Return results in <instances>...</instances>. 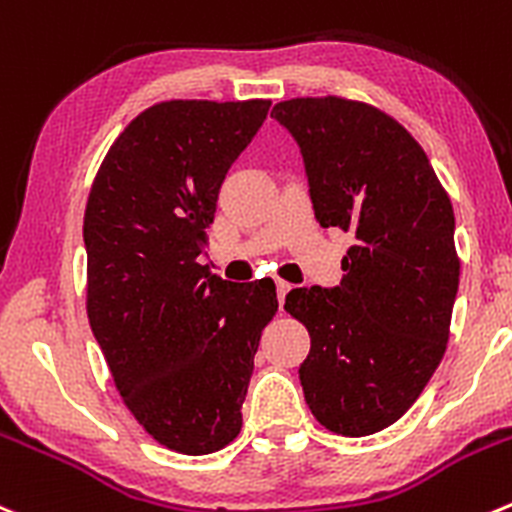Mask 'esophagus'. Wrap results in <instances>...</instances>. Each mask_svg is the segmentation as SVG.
Listing matches in <instances>:
<instances>
[{"mask_svg":"<svg viewBox=\"0 0 512 512\" xmlns=\"http://www.w3.org/2000/svg\"><path fill=\"white\" fill-rule=\"evenodd\" d=\"M290 290H292L290 282L277 280V300H280V305H285V297H287V292H290Z\"/></svg>","mask_w":512,"mask_h":512,"instance_id":"obj_1","label":"esophagus"}]
</instances>
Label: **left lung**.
Masks as SVG:
<instances>
[{
  "label": "left lung",
  "instance_id": "1",
  "mask_svg": "<svg viewBox=\"0 0 512 512\" xmlns=\"http://www.w3.org/2000/svg\"><path fill=\"white\" fill-rule=\"evenodd\" d=\"M272 117L300 147L315 220L352 235L340 285L285 300L310 332L302 393L332 433H380L445 355L460 282L453 205L423 147L377 107L297 97Z\"/></svg>",
  "mask_w": 512,
  "mask_h": 512
}]
</instances>
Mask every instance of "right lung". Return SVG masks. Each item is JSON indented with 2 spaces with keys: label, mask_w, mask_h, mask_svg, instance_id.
Returning <instances> with one entry per match:
<instances>
[{
  "label": "right lung",
  "mask_w": 512,
  "mask_h": 512,
  "mask_svg": "<svg viewBox=\"0 0 512 512\" xmlns=\"http://www.w3.org/2000/svg\"><path fill=\"white\" fill-rule=\"evenodd\" d=\"M270 99H172L114 140L84 210L87 315L124 405L182 455L225 448L242 428L255 352L277 312L275 282H230L197 257L232 162Z\"/></svg>",
  "instance_id": "obj_1"
}]
</instances>
